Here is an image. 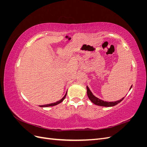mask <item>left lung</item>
I'll list each match as a JSON object with an SVG mask.
<instances>
[{"label": "left lung", "mask_w": 147, "mask_h": 147, "mask_svg": "<svg viewBox=\"0 0 147 147\" xmlns=\"http://www.w3.org/2000/svg\"><path fill=\"white\" fill-rule=\"evenodd\" d=\"M132 88V86L131 87V88ZM87 94L88 96L89 97V99H90V100L94 103L96 105H99V106H103V107H112L114 105H116L118 104H119V102H121L123 99L124 97L122 98L121 99H120L119 100L115 101V102H106V101H104L102 100H100L99 99L97 98L96 96H94V95L92 94V93L91 92V91H90V89L87 86ZM130 88V90H131Z\"/></svg>", "instance_id": "8db88e82"}]
</instances>
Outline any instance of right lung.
<instances>
[{"mask_svg": "<svg viewBox=\"0 0 147 147\" xmlns=\"http://www.w3.org/2000/svg\"><path fill=\"white\" fill-rule=\"evenodd\" d=\"M66 95H67V93L65 94V96L63 97V98L57 101L56 102H55V103H52V104H46V105H40V107H50V106H54V105H56L57 104H59V103H61V102H62L63 101V100L65 99V97H66Z\"/></svg>", "mask_w": 147, "mask_h": 147, "instance_id": "add662e5", "label": "right lung"}]
</instances>
